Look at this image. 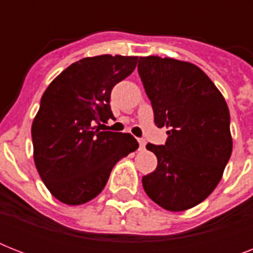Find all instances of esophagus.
Here are the masks:
<instances>
[{"mask_svg": "<svg viewBox=\"0 0 253 253\" xmlns=\"http://www.w3.org/2000/svg\"><path fill=\"white\" fill-rule=\"evenodd\" d=\"M138 142H139V148L143 150V148L146 147V140H144V139H138Z\"/></svg>", "mask_w": 253, "mask_h": 253, "instance_id": "obj_1", "label": "esophagus"}]
</instances>
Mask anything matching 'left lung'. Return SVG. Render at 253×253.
<instances>
[{"mask_svg": "<svg viewBox=\"0 0 253 253\" xmlns=\"http://www.w3.org/2000/svg\"><path fill=\"white\" fill-rule=\"evenodd\" d=\"M138 71L155 125L168 128L164 146H146L158 167L143 176V188L163 209L184 211L206 200L223 176L232 152L228 106L192 63L146 56L139 59Z\"/></svg>", "mask_w": 253, "mask_h": 253, "instance_id": "8db88e82", "label": "left lung"}]
</instances>
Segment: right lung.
I'll list each match as a JSON object with an SVG mask.
<instances>
[{"label":"right lung","instance_id":"add662e5","mask_svg":"<svg viewBox=\"0 0 253 253\" xmlns=\"http://www.w3.org/2000/svg\"><path fill=\"white\" fill-rule=\"evenodd\" d=\"M138 56L84 57L64 69L42 95L31 136L34 162L49 193L65 205H83L105 188L111 169L138 150L131 134L99 131L114 118L111 89L130 76Z\"/></svg>","mask_w":253,"mask_h":253}]
</instances>
